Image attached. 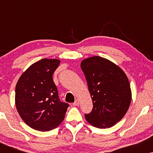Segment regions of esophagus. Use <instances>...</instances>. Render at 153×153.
<instances>
[{
    "label": "esophagus",
    "mask_w": 153,
    "mask_h": 153,
    "mask_svg": "<svg viewBox=\"0 0 153 153\" xmlns=\"http://www.w3.org/2000/svg\"><path fill=\"white\" fill-rule=\"evenodd\" d=\"M79 104V101L78 100H75V102H74V103H73V105H74V106H78Z\"/></svg>",
    "instance_id": "obj_1"
}]
</instances>
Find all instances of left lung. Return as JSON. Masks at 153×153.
Masks as SVG:
<instances>
[{"label": "left lung", "mask_w": 153, "mask_h": 153, "mask_svg": "<svg viewBox=\"0 0 153 153\" xmlns=\"http://www.w3.org/2000/svg\"><path fill=\"white\" fill-rule=\"evenodd\" d=\"M93 107L85 118L97 128H109L126 114L130 105L131 92L128 79L118 65L100 56L82 60Z\"/></svg>", "instance_id": "left-lung-1"}]
</instances>
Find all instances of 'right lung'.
Segmentation results:
<instances>
[{"mask_svg":"<svg viewBox=\"0 0 153 153\" xmlns=\"http://www.w3.org/2000/svg\"><path fill=\"white\" fill-rule=\"evenodd\" d=\"M60 62L58 59L39 60L23 73L16 83V109L25 123L35 130L47 131L56 128L69 106L60 102L52 76Z\"/></svg>","mask_w":153,"mask_h":153,"instance_id":"add662e5","label":"right lung"}]
</instances>
